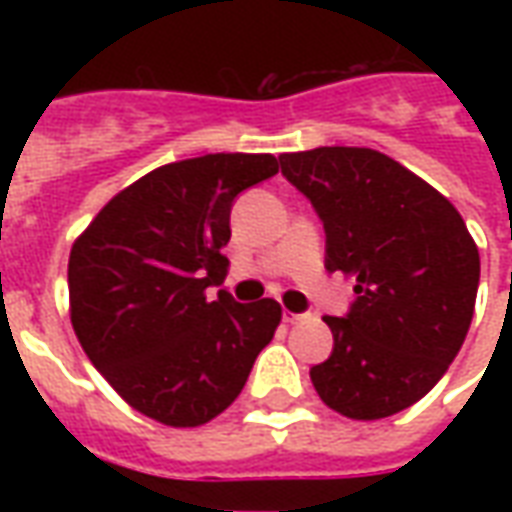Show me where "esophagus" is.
<instances>
[{
    "label": "esophagus",
    "instance_id": "esophagus-1",
    "mask_svg": "<svg viewBox=\"0 0 512 512\" xmlns=\"http://www.w3.org/2000/svg\"><path fill=\"white\" fill-rule=\"evenodd\" d=\"M304 318H307V315H301V312H290V310L282 312V321L288 323V326H293V323H301Z\"/></svg>",
    "mask_w": 512,
    "mask_h": 512
}]
</instances>
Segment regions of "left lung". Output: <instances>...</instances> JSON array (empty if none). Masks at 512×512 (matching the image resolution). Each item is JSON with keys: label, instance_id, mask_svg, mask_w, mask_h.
<instances>
[{"label": "left lung", "instance_id": "8db88e82", "mask_svg": "<svg viewBox=\"0 0 512 512\" xmlns=\"http://www.w3.org/2000/svg\"><path fill=\"white\" fill-rule=\"evenodd\" d=\"M326 230V271L356 279L345 318L326 315L332 356L310 370L337 414L384 419L414 406L461 351L480 285L477 244L444 194L370 147L279 156Z\"/></svg>", "mask_w": 512, "mask_h": 512}]
</instances>
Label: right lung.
I'll return each mask as SVG.
<instances>
[{"label":"right lung","instance_id":"add662e5","mask_svg":"<svg viewBox=\"0 0 512 512\" xmlns=\"http://www.w3.org/2000/svg\"><path fill=\"white\" fill-rule=\"evenodd\" d=\"M277 172L271 153L164 164L106 202L73 244V332L117 395L161 425L219 417L277 332L274 299L205 296L227 274L235 197Z\"/></svg>","mask_w":512,"mask_h":512}]
</instances>
